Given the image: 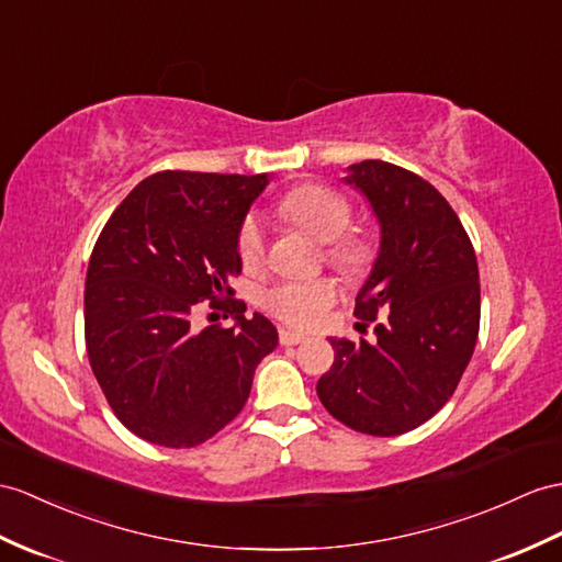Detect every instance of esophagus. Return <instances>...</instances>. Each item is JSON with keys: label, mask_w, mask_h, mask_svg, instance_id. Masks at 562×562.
Returning a JSON list of instances; mask_svg holds the SVG:
<instances>
[{"label": "esophagus", "mask_w": 562, "mask_h": 562, "mask_svg": "<svg viewBox=\"0 0 562 562\" xmlns=\"http://www.w3.org/2000/svg\"><path fill=\"white\" fill-rule=\"evenodd\" d=\"M305 338H307L305 334L293 331V328H281V331H279V344L281 346H297V344H303Z\"/></svg>", "instance_id": "1"}]
</instances>
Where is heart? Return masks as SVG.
I'll use <instances>...</instances> for the list:
<instances>
[{
    "instance_id": "b5f03b06",
    "label": "heart",
    "mask_w": 562,
    "mask_h": 562,
    "mask_svg": "<svg viewBox=\"0 0 562 562\" xmlns=\"http://www.w3.org/2000/svg\"><path fill=\"white\" fill-rule=\"evenodd\" d=\"M277 210L297 228L324 243V257L340 273L350 279H360L372 269L376 248L374 240L362 231H348L352 222L350 200L331 186L307 183L285 193ZM236 248L240 262L255 269L262 265L267 243L262 222L257 216H245L238 228ZM338 289L331 279H307V281H279L262 293V305L273 317L291 326H314L336 303Z\"/></svg>"
}]
</instances>
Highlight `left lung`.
<instances>
[{
    "instance_id": "left-lung-1",
    "label": "left lung",
    "mask_w": 562,
    "mask_h": 562,
    "mask_svg": "<svg viewBox=\"0 0 562 562\" xmlns=\"http://www.w3.org/2000/svg\"><path fill=\"white\" fill-rule=\"evenodd\" d=\"M348 183L372 202L381 250L355 297L374 344L331 338L322 405L346 427L398 436L434 417L456 393L479 336V269L468 231L422 176L381 159L352 164Z\"/></svg>"
}]
</instances>
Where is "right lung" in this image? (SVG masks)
<instances>
[{
    "mask_svg": "<svg viewBox=\"0 0 562 562\" xmlns=\"http://www.w3.org/2000/svg\"><path fill=\"white\" fill-rule=\"evenodd\" d=\"M267 176L159 171L131 190L94 243L86 348L119 422L164 448L200 446L240 413L273 324L234 297L238 228ZM204 299L234 327L199 331ZM214 317V314H210Z\"/></svg>",
    "mask_w": 562,
    "mask_h": 562,
    "instance_id": "1",
    "label": "right lung"
}]
</instances>
